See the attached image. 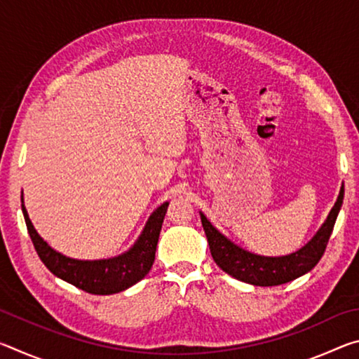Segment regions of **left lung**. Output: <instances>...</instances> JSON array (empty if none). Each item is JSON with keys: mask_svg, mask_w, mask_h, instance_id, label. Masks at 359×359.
<instances>
[{"mask_svg": "<svg viewBox=\"0 0 359 359\" xmlns=\"http://www.w3.org/2000/svg\"><path fill=\"white\" fill-rule=\"evenodd\" d=\"M342 201L344 185L340 188L336 204L331 209L323 226L313 236V239L307 245H304L301 250L287 255V257L271 258L247 252L218 233L204 214H201V222L205 238L209 242L212 258L222 271L238 278V280L257 285V287H274V285L294 280V278L304 276L317 266L326 250L334 223H336L339 210L342 208Z\"/></svg>", "mask_w": 359, "mask_h": 359, "instance_id": "1", "label": "left lung"}]
</instances>
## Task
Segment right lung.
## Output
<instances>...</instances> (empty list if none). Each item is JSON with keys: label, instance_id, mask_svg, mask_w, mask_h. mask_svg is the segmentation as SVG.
I'll return each mask as SVG.
<instances>
[{"label": "right lung", "instance_id": "add662e5", "mask_svg": "<svg viewBox=\"0 0 359 359\" xmlns=\"http://www.w3.org/2000/svg\"><path fill=\"white\" fill-rule=\"evenodd\" d=\"M169 203L161 204L150 215L141 238L128 252L117 258L98 259V261H79L63 257L47 245L46 241L36 233L32 220L27 214L25 205L22 204V212L25 217L29 238L38 252L42 263L46 264L53 276L63 278L74 287L92 294H114L118 291L133 287L149 274L155 261V250L160 238L163 220H165Z\"/></svg>", "mask_w": 359, "mask_h": 359}]
</instances>
